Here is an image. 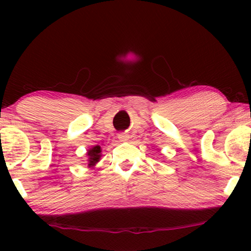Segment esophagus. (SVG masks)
<instances>
[{
    "label": "esophagus",
    "instance_id": "1",
    "mask_svg": "<svg viewBox=\"0 0 251 251\" xmlns=\"http://www.w3.org/2000/svg\"><path fill=\"white\" fill-rule=\"evenodd\" d=\"M128 135H126V133H119V139L120 140H123V142H126V140H128Z\"/></svg>",
    "mask_w": 251,
    "mask_h": 251
}]
</instances>
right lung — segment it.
Wrapping results in <instances>:
<instances>
[{"mask_svg":"<svg viewBox=\"0 0 251 251\" xmlns=\"http://www.w3.org/2000/svg\"><path fill=\"white\" fill-rule=\"evenodd\" d=\"M87 156H88V167L94 168L96 164L100 161L101 147L99 145H95L90 147L87 152Z\"/></svg>","mask_w":251,"mask_h":251,"instance_id":"right-lung-1","label":"right lung"}]
</instances>
